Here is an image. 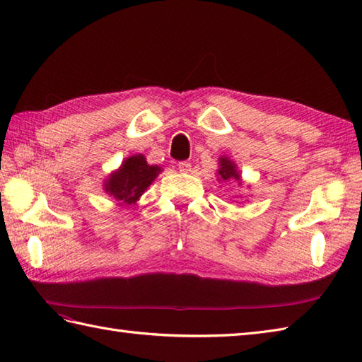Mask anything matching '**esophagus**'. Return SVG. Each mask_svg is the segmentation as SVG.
Listing matches in <instances>:
<instances>
[{
  "label": "esophagus",
  "instance_id": "1",
  "mask_svg": "<svg viewBox=\"0 0 362 362\" xmlns=\"http://www.w3.org/2000/svg\"><path fill=\"white\" fill-rule=\"evenodd\" d=\"M179 169H180V173H189L191 171V163H189V161H180Z\"/></svg>",
  "mask_w": 362,
  "mask_h": 362
}]
</instances>
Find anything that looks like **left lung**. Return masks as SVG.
<instances>
[{
  "label": "left lung",
  "instance_id": "1",
  "mask_svg": "<svg viewBox=\"0 0 362 362\" xmlns=\"http://www.w3.org/2000/svg\"><path fill=\"white\" fill-rule=\"evenodd\" d=\"M219 163H221V168H219L218 174L221 177V180H230V179H232V180L240 182V174L236 173L235 165L232 163V161H230L226 157H222V158H219Z\"/></svg>",
  "mask_w": 362,
  "mask_h": 362
}]
</instances>
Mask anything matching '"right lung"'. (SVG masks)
Wrapping results in <instances>:
<instances>
[{
	"instance_id": "right-lung-1",
	"label": "right lung",
	"mask_w": 362,
	"mask_h": 362,
	"mask_svg": "<svg viewBox=\"0 0 362 362\" xmlns=\"http://www.w3.org/2000/svg\"><path fill=\"white\" fill-rule=\"evenodd\" d=\"M160 171L158 166H149L144 156L138 153L124 160L118 171L109 177L105 191L117 199L119 205L135 204Z\"/></svg>"
}]
</instances>
